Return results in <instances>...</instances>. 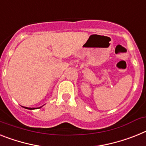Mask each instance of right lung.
<instances>
[{
  "instance_id": "1",
  "label": "right lung",
  "mask_w": 146,
  "mask_h": 146,
  "mask_svg": "<svg viewBox=\"0 0 146 146\" xmlns=\"http://www.w3.org/2000/svg\"><path fill=\"white\" fill-rule=\"evenodd\" d=\"M42 106L39 107V108H28V107H23V108H25V109H29V110H32V109H40V108H41Z\"/></svg>"
}]
</instances>
